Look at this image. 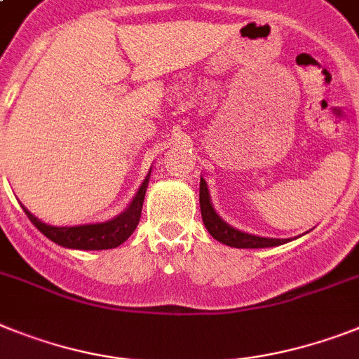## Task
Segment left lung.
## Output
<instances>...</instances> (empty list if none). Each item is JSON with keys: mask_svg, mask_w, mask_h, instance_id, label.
<instances>
[{"mask_svg": "<svg viewBox=\"0 0 359 359\" xmlns=\"http://www.w3.org/2000/svg\"><path fill=\"white\" fill-rule=\"evenodd\" d=\"M198 203H201V213H203V222L210 236L219 243L231 248H270V246H279L288 243L290 239H273V237H259L254 233L241 231L222 219L215 212L212 204V197L208 191L206 180L201 179V189H198Z\"/></svg>", "mask_w": 359, "mask_h": 359, "instance_id": "8db88e82", "label": "left lung"}]
</instances>
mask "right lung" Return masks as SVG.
Listing matches in <instances>:
<instances>
[{"mask_svg": "<svg viewBox=\"0 0 359 359\" xmlns=\"http://www.w3.org/2000/svg\"><path fill=\"white\" fill-rule=\"evenodd\" d=\"M149 175L144 179L142 186L138 188L137 195L133 197L129 204L118 217H114L111 221L95 222V224H80V226H50L41 222L38 217L32 215L25 206L23 212L31 219L32 224L43 233L47 239H50L56 245L63 248L72 250H109L116 248L128 241L129 236L133 233L140 221V213H142L144 197H146V189L149 184Z\"/></svg>", "mask_w": 359, "mask_h": 359, "instance_id": "add662e5", "label": "right lung"}]
</instances>
